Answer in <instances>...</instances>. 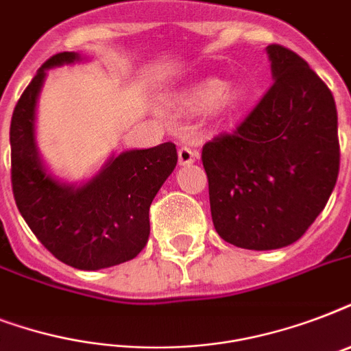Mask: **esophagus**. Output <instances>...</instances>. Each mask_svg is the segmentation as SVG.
Segmentation results:
<instances>
[{"label":"esophagus","instance_id":"1","mask_svg":"<svg viewBox=\"0 0 351 351\" xmlns=\"http://www.w3.org/2000/svg\"><path fill=\"white\" fill-rule=\"evenodd\" d=\"M197 158H198V153L193 147L182 145V147L178 149V164L180 165L193 164V162H195Z\"/></svg>","mask_w":351,"mask_h":351}]
</instances>
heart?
Listing matches in <instances>:
<instances>
[{
	"instance_id": "heart-1",
	"label": "heart",
	"mask_w": 351,
	"mask_h": 351,
	"mask_svg": "<svg viewBox=\"0 0 351 351\" xmlns=\"http://www.w3.org/2000/svg\"><path fill=\"white\" fill-rule=\"evenodd\" d=\"M226 90H228V84L224 80H208V82H204L202 85H198L197 89L193 90L191 96H189V104L193 107H197V109H211V107L219 106L222 100L237 101L242 98V90L234 89L224 99Z\"/></svg>"
}]
</instances>
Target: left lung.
<instances>
[{
  "label": "left lung",
  "instance_id": "1",
  "mask_svg": "<svg viewBox=\"0 0 351 351\" xmlns=\"http://www.w3.org/2000/svg\"><path fill=\"white\" fill-rule=\"evenodd\" d=\"M273 85L237 131L202 149L217 233L244 250H278L306 233L339 175L332 90L293 51L267 45Z\"/></svg>",
  "mask_w": 351,
  "mask_h": 351
}]
</instances>
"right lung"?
<instances>
[{"mask_svg": "<svg viewBox=\"0 0 351 351\" xmlns=\"http://www.w3.org/2000/svg\"><path fill=\"white\" fill-rule=\"evenodd\" d=\"M82 62L78 52L49 58L18 100L10 121L12 191L41 244L85 271L134 258L149 239V208L178 160L175 143L112 154L85 184L58 180L36 145V104L47 71Z\"/></svg>", "mask_w": 351, "mask_h": 351, "instance_id": "add662e5", "label": "right lung"}]
</instances>
